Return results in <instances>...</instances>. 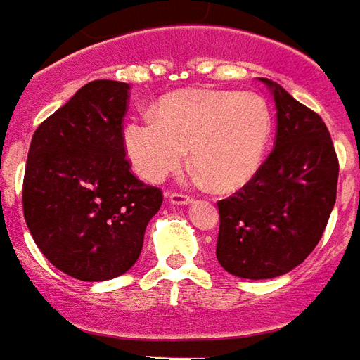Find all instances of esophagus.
Segmentation results:
<instances>
[{
  "instance_id": "esophagus-1",
  "label": "esophagus",
  "mask_w": 360,
  "mask_h": 360,
  "mask_svg": "<svg viewBox=\"0 0 360 360\" xmlns=\"http://www.w3.org/2000/svg\"><path fill=\"white\" fill-rule=\"evenodd\" d=\"M168 201H170L172 205H188V203H192L193 198L192 195H188V193L172 192L170 195H168Z\"/></svg>"
}]
</instances>
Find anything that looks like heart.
Returning a JSON list of instances; mask_svg holds the SVG:
<instances>
[{"mask_svg":"<svg viewBox=\"0 0 360 360\" xmlns=\"http://www.w3.org/2000/svg\"><path fill=\"white\" fill-rule=\"evenodd\" d=\"M274 116L256 93L186 89L165 96L157 114L126 126L127 157L139 174L162 182L192 165L217 192H233L250 182L266 159Z\"/></svg>","mask_w":360,"mask_h":360,"instance_id":"1","label":"heart"}]
</instances>
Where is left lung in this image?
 Masks as SVG:
<instances>
[{"label":"left lung","mask_w":360,"mask_h":360,"mask_svg":"<svg viewBox=\"0 0 360 360\" xmlns=\"http://www.w3.org/2000/svg\"><path fill=\"white\" fill-rule=\"evenodd\" d=\"M277 108L275 147L256 176L219 205L217 259L242 279H271L302 264L338 195L339 160L323 120L262 79Z\"/></svg>","instance_id":"left-lung-1"}]
</instances>
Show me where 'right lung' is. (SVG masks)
I'll list each match as a JSON object with an SVG mask.
<instances>
[{
    "label": "right lung",
    "instance_id": "1",
    "mask_svg": "<svg viewBox=\"0 0 360 360\" xmlns=\"http://www.w3.org/2000/svg\"><path fill=\"white\" fill-rule=\"evenodd\" d=\"M129 85L98 79L32 135L22 211L46 259L81 281L126 274L143 248L162 192L129 172L124 116Z\"/></svg>",
    "mask_w": 360,
    "mask_h": 360
}]
</instances>
